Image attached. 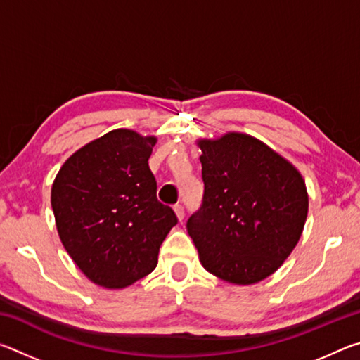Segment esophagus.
<instances>
[{
	"instance_id": "1",
	"label": "esophagus",
	"mask_w": 360,
	"mask_h": 360,
	"mask_svg": "<svg viewBox=\"0 0 360 360\" xmlns=\"http://www.w3.org/2000/svg\"><path fill=\"white\" fill-rule=\"evenodd\" d=\"M174 212H176V217L179 219V221H182L184 219V206L182 205H174Z\"/></svg>"
}]
</instances>
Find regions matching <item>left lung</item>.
<instances>
[{"label": "left lung", "mask_w": 360, "mask_h": 360, "mask_svg": "<svg viewBox=\"0 0 360 360\" xmlns=\"http://www.w3.org/2000/svg\"><path fill=\"white\" fill-rule=\"evenodd\" d=\"M197 143L205 193L187 231L200 262L230 284L259 283L300 240L308 216L304 181L288 158L246 133Z\"/></svg>", "instance_id": "8db88e82"}]
</instances>
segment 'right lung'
I'll return each instance as SVG.
<instances>
[{
  "label": "right lung",
  "mask_w": 360,
  "mask_h": 360,
  "mask_svg": "<svg viewBox=\"0 0 360 360\" xmlns=\"http://www.w3.org/2000/svg\"><path fill=\"white\" fill-rule=\"evenodd\" d=\"M155 136L111 130L77 149L57 173L51 203L62 245L90 281L127 288L148 276L176 224L149 169Z\"/></svg>",
  "instance_id": "obj_1"
}]
</instances>
